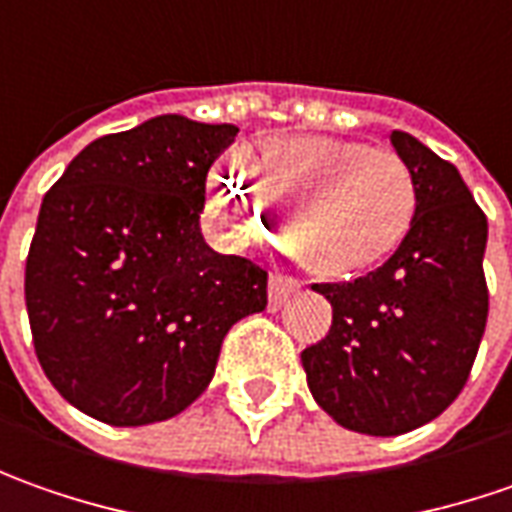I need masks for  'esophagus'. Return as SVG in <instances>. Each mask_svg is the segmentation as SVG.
<instances>
[{
	"mask_svg": "<svg viewBox=\"0 0 512 512\" xmlns=\"http://www.w3.org/2000/svg\"><path fill=\"white\" fill-rule=\"evenodd\" d=\"M297 283H300V280H297V277H291V274L272 272V277H269V309L272 311L283 309L286 297H289L291 289H294Z\"/></svg>",
	"mask_w": 512,
	"mask_h": 512,
	"instance_id": "34e87169",
	"label": "esophagus"
}]
</instances>
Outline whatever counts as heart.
<instances>
[{
	"label": "heart",
	"instance_id": "b5f03b06",
	"mask_svg": "<svg viewBox=\"0 0 512 512\" xmlns=\"http://www.w3.org/2000/svg\"><path fill=\"white\" fill-rule=\"evenodd\" d=\"M212 209L235 235L269 232L289 206V235L320 274H360L399 249L416 215V184L397 152L326 135H280L212 178Z\"/></svg>",
	"mask_w": 512,
	"mask_h": 512
}]
</instances>
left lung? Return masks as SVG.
Segmentation results:
<instances>
[{"instance_id":"left-lung-1","label":"left lung","mask_w":512,"mask_h":512,"mask_svg":"<svg viewBox=\"0 0 512 512\" xmlns=\"http://www.w3.org/2000/svg\"><path fill=\"white\" fill-rule=\"evenodd\" d=\"M416 184L399 249L348 283H314L331 328L300 360L311 397L343 428L399 436L462 394L487 323V218L459 169L414 135L391 133Z\"/></svg>"}]
</instances>
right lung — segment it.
<instances>
[{
    "instance_id": "right-lung-1",
    "label": "right lung",
    "mask_w": 512,
    "mask_h": 512,
    "mask_svg": "<svg viewBox=\"0 0 512 512\" xmlns=\"http://www.w3.org/2000/svg\"><path fill=\"white\" fill-rule=\"evenodd\" d=\"M235 135L158 115L93 141L47 189L27 317L42 371L81 414L118 428L181 414L229 328L266 309V269L201 235L206 175Z\"/></svg>"
}]
</instances>
